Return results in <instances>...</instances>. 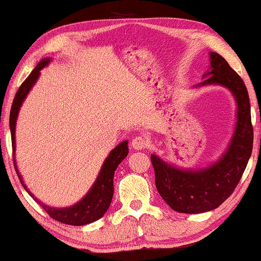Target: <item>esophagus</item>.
Here are the masks:
<instances>
[{
	"label": "esophagus",
	"mask_w": 261,
	"mask_h": 261,
	"mask_svg": "<svg viewBox=\"0 0 261 261\" xmlns=\"http://www.w3.org/2000/svg\"><path fill=\"white\" fill-rule=\"evenodd\" d=\"M130 145L134 150H143V149H145L147 145H149V140H147L145 137L137 136L133 140H132Z\"/></svg>",
	"instance_id": "1"
}]
</instances>
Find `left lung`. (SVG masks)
I'll return each instance as SVG.
<instances>
[{"mask_svg": "<svg viewBox=\"0 0 261 261\" xmlns=\"http://www.w3.org/2000/svg\"><path fill=\"white\" fill-rule=\"evenodd\" d=\"M197 87L220 85L237 102V122L232 139L219 161L203 169H179L151 155L155 184L161 197L175 212L204 213L218 208L234 191L253 150V125L247 87L229 63L211 52V70Z\"/></svg>", "mask_w": 261, "mask_h": 261, "instance_id": "obj_1", "label": "left lung"}]
</instances>
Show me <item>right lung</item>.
Here are the masks:
<instances>
[{
	"label": "right lung",
	"mask_w": 261,
	"mask_h": 261,
	"mask_svg": "<svg viewBox=\"0 0 261 261\" xmlns=\"http://www.w3.org/2000/svg\"><path fill=\"white\" fill-rule=\"evenodd\" d=\"M50 62V58H44L40 63L37 64L36 67L32 70L28 79L21 83L19 87L17 94L14 96L13 100L12 108H11V115H9V127H11V136H12V147H13V161H14V168L17 172L18 178L20 180L21 185L24 189L29 192L38 204L42 205V208L47 212V214L54 220L60 221L63 224L73 225V226H82V225L91 224L93 221L100 219L106 213L109 207H110L112 196H114V175L115 170L117 167L128 155V141H122L118 144L114 150L111 151L110 155L105 160L104 165H102L100 172H99L98 178H96L95 182L93 184L92 189L89 190L88 194L83 197L81 201L77 202L72 207L67 208H52L48 205L43 204L41 201L35 197L34 195L29 191L27 185L24 184L20 173L17 168V163H15V123H17V117L19 114V109L27 98L28 93L30 92L32 86L37 81L38 76H40L41 69L48 65Z\"/></svg>",
	"instance_id": "add662e5"
}]
</instances>
